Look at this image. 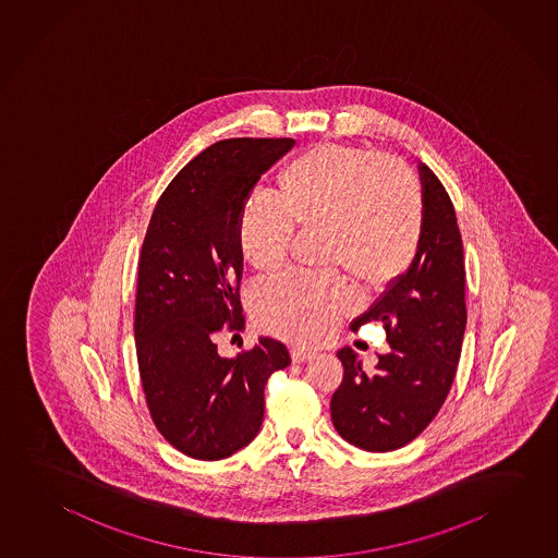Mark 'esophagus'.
Returning a JSON list of instances; mask_svg holds the SVG:
<instances>
[{
    "mask_svg": "<svg viewBox=\"0 0 558 558\" xmlns=\"http://www.w3.org/2000/svg\"><path fill=\"white\" fill-rule=\"evenodd\" d=\"M313 356H315V352L307 351V349H303V347H293L292 349L293 362L312 361Z\"/></svg>",
    "mask_w": 558,
    "mask_h": 558,
    "instance_id": "obj_1",
    "label": "esophagus"
}]
</instances>
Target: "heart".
I'll return each mask as SVG.
<instances>
[{
  "label": "heart",
  "mask_w": 558,
  "mask_h": 558,
  "mask_svg": "<svg viewBox=\"0 0 558 558\" xmlns=\"http://www.w3.org/2000/svg\"><path fill=\"white\" fill-rule=\"evenodd\" d=\"M423 192L417 177L396 160L347 145H319L283 167L275 197L246 202L236 241L260 272L283 265L293 227H323V265L342 268L366 290L396 282L420 248ZM349 288L332 272L278 276L251 295L265 331L293 341H322L351 307Z\"/></svg>",
  "instance_id": "obj_1"
}]
</instances>
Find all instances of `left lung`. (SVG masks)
Here are the masks:
<instances>
[{"label": "left lung", "mask_w": 558, "mask_h": 558, "mask_svg": "<svg viewBox=\"0 0 558 558\" xmlns=\"http://www.w3.org/2000/svg\"><path fill=\"white\" fill-rule=\"evenodd\" d=\"M423 235L405 275L388 286L356 319L380 322L390 351L374 372L344 347L342 381L331 398V420L359 449L388 452L408 445L447 400L466 329L464 255L454 206L427 165L420 162Z\"/></svg>", "instance_id": "obj_1"}]
</instances>
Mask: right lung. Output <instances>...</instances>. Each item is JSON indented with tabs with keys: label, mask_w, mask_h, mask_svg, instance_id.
<instances>
[{
	"label": "right lung",
	"mask_w": 558,
	"mask_h": 558,
	"mask_svg": "<svg viewBox=\"0 0 558 558\" xmlns=\"http://www.w3.org/2000/svg\"><path fill=\"white\" fill-rule=\"evenodd\" d=\"M293 138H227L207 147L157 202L138 260L135 341L141 384L160 435L186 457L221 460L255 439L286 344L260 337L226 359L221 331L245 327L239 216Z\"/></svg>",
	"instance_id": "obj_1"
}]
</instances>
